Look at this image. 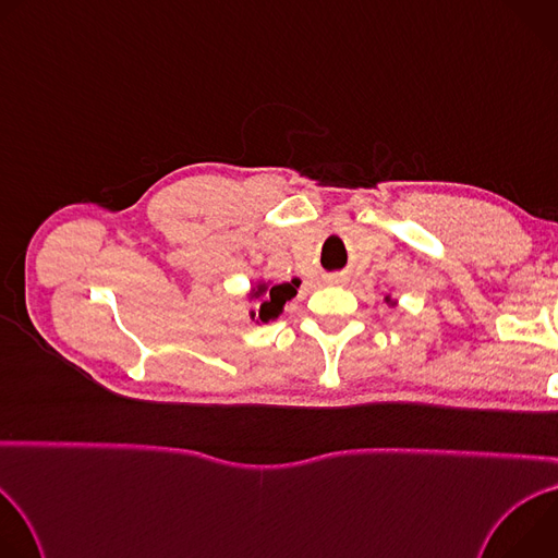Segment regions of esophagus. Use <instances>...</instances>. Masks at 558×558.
Listing matches in <instances>:
<instances>
[{"instance_id": "obj_1", "label": "esophagus", "mask_w": 558, "mask_h": 558, "mask_svg": "<svg viewBox=\"0 0 558 558\" xmlns=\"http://www.w3.org/2000/svg\"><path fill=\"white\" fill-rule=\"evenodd\" d=\"M327 280H329V282H340V280H342V278H340V276H329V278H327Z\"/></svg>"}]
</instances>
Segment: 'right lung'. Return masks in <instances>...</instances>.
Returning a JSON list of instances; mask_svg holds the SVG:
<instances>
[{
	"label": "right lung",
	"instance_id": "right-lung-1",
	"mask_svg": "<svg viewBox=\"0 0 558 558\" xmlns=\"http://www.w3.org/2000/svg\"><path fill=\"white\" fill-rule=\"evenodd\" d=\"M298 287H300V280H291V282H282V284H260L258 289H254V295H265L263 304H260V313L258 317L263 323H269L271 317H278L284 302L291 300L295 293H298ZM254 315V313H252Z\"/></svg>",
	"mask_w": 558,
	"mask_h": 558
}]
</instances>
